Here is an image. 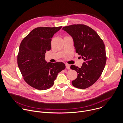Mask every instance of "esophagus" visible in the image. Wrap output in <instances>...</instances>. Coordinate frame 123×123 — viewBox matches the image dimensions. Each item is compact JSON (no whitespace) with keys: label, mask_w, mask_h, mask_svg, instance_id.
I'll return each instance as SVG.
<instances>
[{"label":"esophagus","mask_w":123,"mask_h":123,"mask_svg":"<svg viewBox=\"0 0 123 123\" xmlns=\"http://www.w3.org/2000/svg\"><path fill=\"white\" fill-rule=\"evenodd\" d=\"M65 66H66V68L67 69H69L70 68V65L69 64L66 63V64H65Z\"/></svg>","instance_id":"1"}]
</instances>
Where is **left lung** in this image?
<instances>
[{
	"label": "left lung",
	"mask_w": 123,
	"mask_h": 123,
	"mask_svg": "<svg viewBox=\"0 0 123 123\" xmlns=\"http://www.w3.org/2000/svg\"><path fill=\"white\" fill-rule=\"evenodd\" d=\"M62 30L72 37L76 52L84 61L80 68L71 65L78 73L72 85L81 89L88 88L99 78L105 68L107 58L104 42L93 29L84 25H72Z\"/></svg>",
	"instance_id": "1"
}]
</instances>
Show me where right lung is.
Listing matches in <instances>:
<instances>
[{"label": "right lung", "instance_id": "right-lung-1", "mask_svg": "<svg viewBox=\"0 0 123 123\" xmlns=\"http://www.w3.org/2000/svg\"><path fill=\"white\" fill-rule=\"evenodd\" d=\"M62 27L35 28L20 43L18 67L25 81L37 90L51 87L58 73L65 68L62 62H47L44 59L46 51L51 49L52 38Z\"/></svg>", "mask_w": 123, "mask_h": 123}]
</instances>
